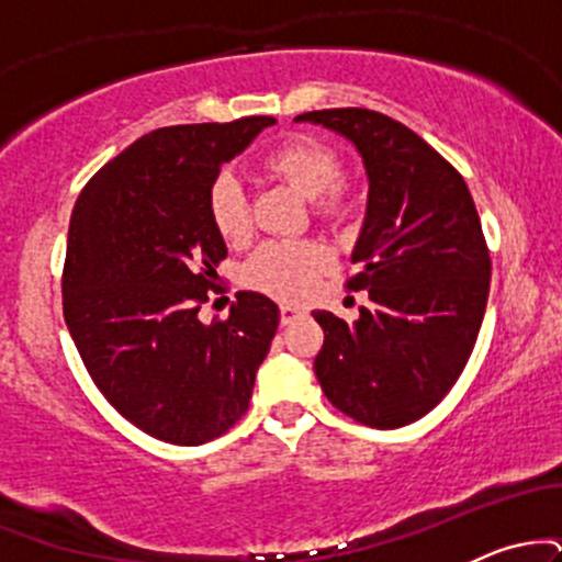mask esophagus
<instances>
[{
  "mask_svg": "<svg viewBox=\"0 0 562 562\" xmlns=\"http://www.w3.org/2000/svg\"><path fill=\"white\" fill-rule=\"evenodd\" d=\"M303 314L301 306H293V303H282L280 306V322L282 325H290L293 319H299Z\"/></svg>",
  "mask_w": 562,
  "mask_h": 562,
  "instance_id": "esophagus-1",
  "label": "esophagus"
}]
</instances>
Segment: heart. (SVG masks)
Listing matches in <instances>:
<instances>
[{
  "mask_svg": "<svg viewBox=\"0 0 562 562\" xmlns=\"http://www.w3.org/2000/svg\"><path fill=\"white\" fill-rule=\"evenodd\" d=\"M261 169L288 182L301 195L312 198L317 216L340 222L351 214V192L344 182H338L344 164L325 142L306 137V134H293L261 158ZM209 216L224 243L240 245L248 240V198L232 173H222L211 184ZM330 263V250L317 240H269L259 245L256 254L245 261L243 282L274 299L299 301Z\"/></svg>",
  "mask_w": 562,
  "mask_h": 562,
  "instance_id": "1",
  "label": "heart"
}]
</instances>
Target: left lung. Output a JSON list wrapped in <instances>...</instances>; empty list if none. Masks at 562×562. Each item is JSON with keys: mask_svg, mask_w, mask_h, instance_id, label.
Segmentation results:
<instances>
[{"mask_svg": "<svg viewBox=\"0 0 562 562\" xmlns=\"http://www.w3.org/2000/svg\"><path fill=\"white\" fill-rule=\"evenodd\" d=\"M362 153L370 203L348 290H367L357 322L314 312L325 330L314 372L335 409L370 428L420 420L465 370L488 299L492 256L479 211L436 147L367 108L301 113Z\"/></svg>", "mask_w": 562, "mask_h": 562, "instance_id": "1", "label": "left lung"}]
</instances>
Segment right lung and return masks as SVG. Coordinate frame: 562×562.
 <instances>
[{
  "label": "right lung",
  "instance_id": "1",
  "mask_svg": "<svg viewBox=\"0 0 562 562\" xmlns=\"http://www.w3.org/2000/svg\"><path fill=\"white\" fill-rule=\"evenodd\" d=\"M272 124L245 115L145 134L89 179L70 214V338L113 409L158 441L198 447L227 434L280 325L261 293H237L229 317L198 319L227 259L209 190L222 164Z\"/></svg>",
  "mask_w": 562,
  "mask_h": 562
}]
</instances>
